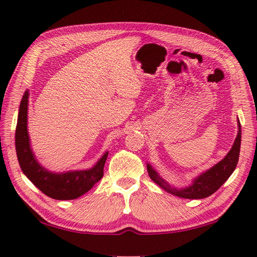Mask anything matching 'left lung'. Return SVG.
<instances>
[{"instance_id":"obj_1","label":"left lung","mask_w":257,"mask_h":257,"mask_svg":"<svg viewBox=\"0 0 257 257\" xmlns=\"http://www.w3.org/2000/svg\"><path fill=\"white\" fill-rule=\"evenodd\" d=\"M238 123V134L234 142V145L223 160H221L216 165H213L211 169L204 171L203 173L198 175L192 181V184H190L186 188L177 189L170 185L163 177L153 169L151 164H147V171L151 179L156 184L161 186L163 190L179 198L184 199H203L216 192L220 186L228 180L232 172L235 171L237 163H238L239 152H240V142H241V128L239 120H237Z\"/></svg>"}]
</instances>
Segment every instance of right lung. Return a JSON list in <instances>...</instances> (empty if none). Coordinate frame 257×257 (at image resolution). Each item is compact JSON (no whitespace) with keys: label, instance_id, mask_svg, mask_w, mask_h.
I'll return each mask as SVG.
<instances>
[{"label":"right lung","instance_id":"add662e5","mask_svg":"<svg viewBox=\"0 0 257 257\" xmlns=\"http://www.w3.org/2000/svg\"><path fill=\"white\" fill-rule=\"evenodd\" d=\"M28 102L29 91L22 96L16 129V149L19 164L25 175L41 192L56 200H73L91 190L103 176L104 164L109 152H105L96 164L87 170L50 172L37 161L31 149L28 134Z\"/></svg>","mask_w":257,"mask_h":257}]
</instances>
